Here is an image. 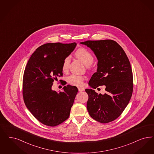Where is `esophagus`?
I'll use <instances>...</instances> for the list:
<instances>
[{
    "instance_id": "1",
    "label": "esophagus",
    "mask_w": 154,
    "mask_h": 154,
    "mask_svg": "<svg viewBox=\"0 0 154 154\" xmlns=\"http://www.w3.org/2000/svg\"><path fill=\"white\" fill-rule=\"evenodd\" d=\"M78 89H79V91L80 92H82V91H84L85 90L84 88H83V87H79V88H78Z\"/></svg>"
}]
</instances>
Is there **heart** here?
I'll use <instances>...</instances> for the list:
<instances>
[{"instance_id": "heart-1", "label": "heart", "mask_w": 154, "mask_h": 154, "mask_svg": "<svg viewBox=\"0 0 154 154\" xmlns=\"http://www.w3.org/2000/svg\"><path fill=\"white\" fill-rule=\"evenodd\" d=\"M75 55L80 61L82 62L88 68L90 67V65L94 61V57L92 54L85 48H80L77 50L75 53ZM70 61V59L69 57H65L63 60L62 65V69L63 72H66L68 70ZM67 81L71 85L75 86H81L83 85L84 77L81 75L72 74L67 78Z\"/></svg>"}]
</instances>
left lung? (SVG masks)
Listing matches in <instances>:
<instances>
[{"label": "left lung", "instance_id": "8db88e82", "mask_svg": "<svg viewBox=\"0 0 154 154\" xmlns=\"http://www.w3.org/2000/svg\"><path fill=\"white\" fill-rule=\"evenodd\" d=\"M91 48L96 56L97 72L86 89L89 99L86 107L90 116L101 123L119 117L129 103L133 92V75L129 60L123 48L111 39L80 42ZM105 85L106 93L98 94L93 89Z\"/></svg>", "mask_w": 154, "mask_h": 154}]
</instances>
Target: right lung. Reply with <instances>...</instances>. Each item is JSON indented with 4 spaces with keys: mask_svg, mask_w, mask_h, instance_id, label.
I'll return each instance as SVG.
<instances>
[{
    "mask_svg": "<svg viewBox=\"0 0 154 154\" xmlns=\"http://www.w3.org/2000/svg\"><path fill=\"white\" fill-rule=\"evenodd\" d=\"M77 43H49L38 48L25 68L23 97L32 115L43 124L54 127L65 121L78 92L76 86L68 85L59 93L51 89L54 80L62 76L63 60Z\"/></svg>",
    "mask_w": 154,
    "mask_h": 154,
    "instance_id": "add662e5",
    "label": "right lung"
}]
</instances>
